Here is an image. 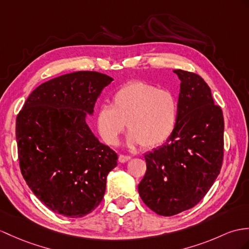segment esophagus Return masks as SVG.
I'll return each mask as SVG.
<instances>
[{
    "instance_id": "1",
    "label": "esophagus",
    "mask_w": 249,
    "mask_h": 249,
    "mask_svg": "<svg viewBox=\"0 0 249 249\" xmlns=\"http://www.w3.org/2000/svg\"><path fill=\"white\" fill-rule=\"evenodd\" d=\"M130 160H131V156H129V155H119V157H118V160L120 162H126Z\"/></svg>"
}]
</instances>
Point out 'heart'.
Returning <instances> with one entry per match:
<instances>
[{
  "label": "heart",
  "mask_w": 249,
  "mask_h": 249,
  "mask_svg": "<svg viewBox=\"0 0 249 249\" xmlns=\"http://www.w3.org/2000/svg\"><path fill=\"white\" fill-rule=\"evenodd\" d=\"M178 100L168 89H160L144 81H131L112 97V106L98 108L96 124L104 142L117 145L120 135L130 132L129 147H159L171 136L178 120Z\"/></svg>",
  "instance_id": "1"
}]
</instances>
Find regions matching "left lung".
<instances>
[{
	"label": "left lung",
	"instance_id": "left-lung-1",
	"mask_svg": "<svg viewBox=\"0 0 249 249\" xmlns=\"http://www.w3.org/2000/svg\"><path fill=\"white\" fill-rule=\"evenodd\" d=\"M180 79L178 120L165 144L144 154L147 171L138 185L142 202L171 216L201 201L224 159V118L210 88L196 72L174 70Z\"/></svg>",
	"mask_w": 249,
	"mask_h": 249
}]
</instances>
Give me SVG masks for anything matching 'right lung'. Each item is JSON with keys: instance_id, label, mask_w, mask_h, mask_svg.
Masks as SVG:
<instances>
[{"instance_id": "1", "label": "right lung", "mask_w": 249, "mask_h": 249, "mask_svg": "<svg viewBox=\"0 0 249 249\" xmlns=\"http://www.w3.org/2000/svg\"><path fill=\"white\" fill-rule=\"evenodd\" d=\"M113 78L76 71L42 83L16 120L20 169L40 201L56 213L82 217L104 198L118 156L86 123L101 90Z\"/></svg>"}]
</instances>
